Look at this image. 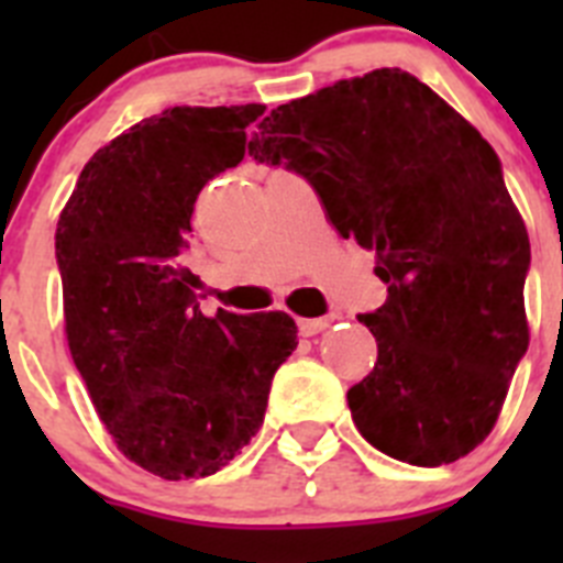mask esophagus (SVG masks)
Returning <instances> with one entry per match:
<instances>
[{
    "mask_svg": "<svg viewBox=\"0 0 563 563\" xmlns=\"http://www.w3.org/2000/svg\"><path fill=\"white\" fill-rule=\"evenodd\" d=\"M332 321H335V316H327V318H301V321H298V332H301V335H305V338L318 335V332H324L327 327L332 324Z\"/></svg>",
    "mask_w": 563,
    "mask_h": 563,
    "instance_id": "1",
    "label": "esophagus"
}]
</instances>
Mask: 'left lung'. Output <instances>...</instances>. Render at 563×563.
<instances>
[{"label":"left lung","instance_id":"obj_1","mask_svg":"<svg viewBox=\"0 0 563 563\" xmlns=\"http://www.w3.org/2000/svg\"><path fill=\"white\" fill-rule=\"evenodd\" d=\"M301 174L389 298L357 316L377 363L346 391L357 431L420 467L490 434L530 332V239L490 143L411 73L372 69L273 109L247 143Z\"/></svg>","mask_w":563,"mask_h":563}]
</instances>
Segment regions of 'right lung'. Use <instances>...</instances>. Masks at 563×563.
<instances>
[{
    "label": "right lung",
    "mask_w": 563,
    "mask_h": 563,
    "mask_svg": "<svg viewBox=\"0 0 563 563\" xmlns=\"http://www.w3.org/2000/svg\"><path fill=\"white\" fill-rule=\"evenodd\" d=\"M265 112L172 107L84 166L56 228L69 352L126 460L163 479L211 476L265 420L298 346L287 312L202 316L183 265L197 194L242 163Z\"/></svg>",
    "instance_id": "add662e5"
}]
</instances>
